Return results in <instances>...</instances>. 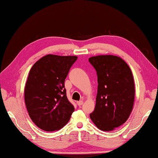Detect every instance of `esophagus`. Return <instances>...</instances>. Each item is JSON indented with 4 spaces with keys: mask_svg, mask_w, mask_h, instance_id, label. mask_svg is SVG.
<instances>
[{
    "mask_svg": "<svg viewBox=\"0 0 158 158\" xmlns=\"http://www.w3.org/2000/svg\"><path fill=\"white\" fill-rule=\"evenodd\" d=\"M83 100H80V101L77 102V105H78V106H81V105H83Z\"/></svg>",
    "mask_w": 158,
    "mask_h": 158,
    "instance_id": "esophagus-1",
    "label": "esophagus"
}]
</instances>
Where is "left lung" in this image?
<instances>
[{
	"label": "left lung",
	"instance_id": "left-lung-1",
	"mask_svg": "<svg viewBox=\"0 0 158 158\" xmlns=\"http://www.w3.org/2000/svg\"><path fill=\"white\" fill-rule=\"evenodd\" d=\"M89 62L96 70L98 83L90 119L100 130H114L126 122L133 109L135 88L132 73L118 56H92Z\"/></svg>",
	"mask_w": 158,
	"mask_h": 158
}]
</instances>
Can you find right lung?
<instances>
[{
	"label": "right lung",
	"mask_w": 158,
	"mask_h": 158,
	"mask_svg": "<svg viewBox=\"0 0 158 158\" xmlns=\"http://www.w3.org/2000/svg\"><path fill=\"white\" fill-rule=\"evenodd\" d=\"M75 56L48 54L30 70L24 88L28 115L40 129L52 132L69 122L75 107L67 99L64 81Z\"/></svg>",
	"instance_id": "obj_1"
}]
</instances>
